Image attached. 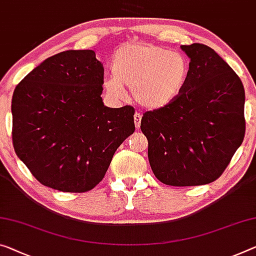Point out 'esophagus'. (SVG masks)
<instances>
[{"label": "esophagus", "instance_id": "1", "mask_svg": "<svg viewBox=\"0 0 256 256\" xmlns=\"http://www.w3.org/2000/svg\"><path fill=\"white\" fill-rule=\"evenodd\" d=\"M140 120H142V114L140 112H136L134 114V122H135V127L138 129L140 127Z\"/></svg>", "mask_w": 256, "mask_h": 256}]
</instances>
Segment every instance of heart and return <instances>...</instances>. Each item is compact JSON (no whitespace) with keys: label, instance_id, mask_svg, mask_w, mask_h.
Instances as JSON below:
<instances>
[{"label":"heart","instance_id":"heart-1","mask_svg":"<svg viewBox=\"0 0 256 256\" xmlns=\"http://www.w3.org/2000/svg\"><path fill=\"white\" fill-rule=\"evenodd\" d=\"M112 72L113 78L104 81L110 95L122 98L124 88H128L142 108L158 110L178 97L186 82L188 65L182 54L162 46L132 43L116 50Z\"/></svg>","mask_w":256,"mask_h":256}]
</instances>
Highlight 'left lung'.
I'll list each match as a JSON object with an SVG mask.
<instances>
[{"instance_id": "8db88e82", "label": "left lung", "mask_w": 256, "mask_h": 256, "mask_svg": "<svg viewBox=\"0 0 256 256\" xmlns=\"http://www.w3.org/2000/svg\"><path fill=\"white\" fill-rule=\"evenodd\" d=\"M180 48L190 58L186 84L172 103L144 113L140 130L161 183L204 186L222 175L242 143L245 90L210 46L194 43Z\"/></svg>"}]
</instances>
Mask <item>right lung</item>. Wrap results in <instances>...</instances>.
Returning <instances> with one entry per match:
<instances>
[{"instance_id":"1","label":"right lung","mask_w":256,"mask_h":256,"mask_svg":"<svg viewBox=\"0 0 256 256\" xmlns=\"http://www.w3.org/2000/svg\"><path fill=\"white\" fill-rule=\"evenodd\" d=\"M104 68L92 50L62 51L19 82L12 96L16 154L43 186L90 191L135 132V108H106Z\"/></svg>"}]
</instances>
